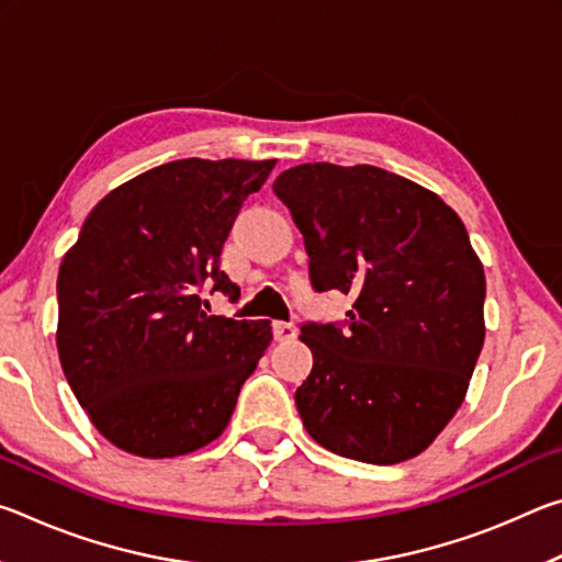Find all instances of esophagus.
I'll use <instances>...</instances> for the list:
<instances>
[{
	"label": "esophagus",
	"instance_id": "34e87169",
	"mask_svg": "<svg viewBox=\"0 0 562 562\" xmlns=\"http://www.w3.org/2000/svg\"><path fill=\"white\" fill-rule=\"evenodd\" d=\"M272 331H274V337H278V339H294V337H297V327H294L292 322H274Z\"/></svg>",
	"mask_w": 562,
	"mask_h": 562
}]
</instances>
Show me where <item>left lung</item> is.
<instances>
[{"instance_id": "1", "label": "left lung", "mask_w": 562, "mask_h": 562, "mask_svg": "<svg viewBox=\"0 0 562 562\" xmlns=\"http://www.w3.org/2000/svg\"><path fill=\"white\" fill-rule=\"evenodd\" d=\"M317 292L355 297L345 322H307V434L345 459L389 465L429 449L463 404L486 325V274L439 195L376 166H294L274 180Z\"/></svg>"}]
</instances>
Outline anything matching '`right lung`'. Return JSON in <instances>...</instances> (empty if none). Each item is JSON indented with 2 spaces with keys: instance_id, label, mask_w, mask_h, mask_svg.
<instances>
[{
  "instance_id": "add662e5",
  "label": "right lung",
  "mask_w": 562,
  "mask_h": 562,
  "mask_svg": "<svg viewBox=\"0 0 562 562\" xmlns=\"http://www.w3.org/2000/svg\"><path fill=\"white\" fill-rule=\"evenodd\" d=\"M274 160H170L103 198L64 255L56 347L74 396L106 439L144 459L203 449L272 341L268 319L207 315L240 297L221 252Z\"/></svg>"
}]
</instances>
